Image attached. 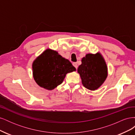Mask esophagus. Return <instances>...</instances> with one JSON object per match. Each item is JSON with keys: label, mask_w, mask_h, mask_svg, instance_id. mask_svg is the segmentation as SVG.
I'll return each mask as SVG.
<instances>
[{"label": "esophagus", "mask_w": 135, "mask_h": 135, "mask_svg": "<svg viewBox=\"0 0 135 135\" xmlns=\"http://www.w3.org/2000/svg\"><path fill=\"white\" fill-rule=\"evenodd\" d=\"M73 66H74L76 69H77V68H78V65H77V63H76V62H73Z\"/></svg>", "instance_id": "obj_1"}]
</instances>
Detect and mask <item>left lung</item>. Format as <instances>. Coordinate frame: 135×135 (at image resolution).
<instances>
[{
	"instance_id": "1",
	"label": "left lung",
	"mask_w": 135,
	"mask_h": 135,
	"mask_svg": "<svg viewBox=\"0 0 135 135\" xmlns=\"http://www.w3.org/2000/svg\"><path fill=\"white\" fill-rule=\"evenodd\" d=\"M84 86L90 90L99 88L107 78V66L104 59L99 54H87L81 60L78 69Z\"/></svg>"
}]
</instances>
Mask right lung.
<instances>
[{
  "instance_id": "add662e5",
  "label": "right lung",
  "mask_w": 135,
  "mask_h": 135,
  "mask_svg": "<svg viewBox=\"0 0 135 135\" xmlns=\"http://www.w3.org/2000/svg\"><path fill=\"white\" fill-rule=\"evenodd\" d=\"M75 70L68 60L51 50L45 51L32 64L33 76L36 83L49 90L62 83L67 73Z\"/></svg>"
}]
</instances>
